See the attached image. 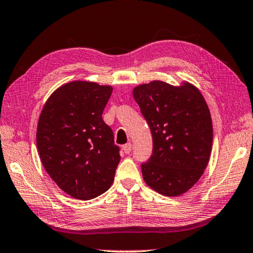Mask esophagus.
Instances as JSON below:
<instances>
[{"label":"esophagus","mask_w":253,"mask_h":253,"mask_svg":"<svg viewBox=\"0 0 253 253\" xmlns=\"http://www.w3.org/2000/svg\"><path fill=\"white\" fill-rule=\"evenodd\" d=\"M132 150V144L131 143H126V144L123 145V151H125L126 154H128Z\"/></svg>","instance_id":"esophagus-1"}]
</instances>
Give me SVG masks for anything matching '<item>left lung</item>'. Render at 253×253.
Returning <instances> with one entry per match:
<instances>
[{
  "mask_svg": "<svg viewBox=\"0 0 253 253\" xmlns=\"http://www.w3.org/2000/svg\"><path fill=\"white\" fill-rule=\"evenodd\" d=\"M153 137V153L141 165L143 179L164 196H179L202 177L212 145L211 112L189 83L154 80L133 89Z\"/></svg>",
  "mask_w": 253,
  "mask_h": 253,
  "instance_id": "obj_1",
  "label": "left lung"
}]
</instances>
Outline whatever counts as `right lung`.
<instances>
[{
    "instance_id": "obj_1",
    "label": "right lung",
    "mask_w": 253,
    "mask_h": 253,
    "mask_svg": "<svg viewBox=\"0 0 253 253\" xmlns=\"http://www.w3.org/2000/svg\"><path fill=\"white\" fill-rule=\"evenodd\" d=\"M111 85L71 82L56 89L37 125L38 154L50 178L69 196L88 201L110 188L120 162L102 112Z\"/></svg>"
}]
</instances>
